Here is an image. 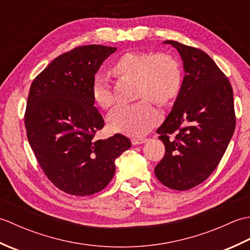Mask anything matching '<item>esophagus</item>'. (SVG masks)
I'll list each match as a JSON object with an SVG mask.
<instances>
[{"label": "esophagus", "mask_w": 250, "mask_h": 250, "mask_svg": "<svg viewBox=\"0 0 250 250\" xmlns=\"http://www.w3.org/2000/svg\"><path fill=\"white\" fill-rule=\"evenodd\" d=\"M131 142L133 145H141V144H144V143H146L147 139H144V137H133V139L131 140Z\"/></svg>", "instance_id": "1"}]
</instances>
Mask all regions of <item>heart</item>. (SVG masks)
<instances>
[{
  "label": "heart",
  "instance_id": "1",
  "mask_svg": "<svg viewBox=\"0 0 250 250\" xmlns=\"http://www.w3.org/2000/svg\"><path fill=\"white\" fill-rule=\"evenodd\" d=\"M110 71L118 77L135 79V97L144 99L135 104L118 105L109 113V128L125 134L142 135L151 129L160 114L147 100L166 104L176 97L182 87L179 62L168 54L125 52L114 62ZM91 94L100 107L107 109L114 104L109 83L101 75L93 78Z\"/></svg>",
  "mask_w": 250,
  "mask_h": 250
}]
</instances>
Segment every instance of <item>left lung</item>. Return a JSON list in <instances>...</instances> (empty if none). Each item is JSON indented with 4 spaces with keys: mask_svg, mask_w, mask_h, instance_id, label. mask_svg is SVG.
<instances>
[{
    "mask_svg": "<svg viewBox=\"0 0 250 250\" xmlns=\"http://www.w3.org/2000/svg\"><path fill=\"white\" fill-rule=\"evenodd\" d=\"M182 57L185 77L171 113L157 133L166 155L155 167L167 187L185 191L208 178L226 152L235 129L229 79L201 49L166 41Z\"/></svg>",
    "mask_w": 250,
    "mask_h": 250,
    "instance_id": "1",
    "label": "left lung"
}]
</instances>
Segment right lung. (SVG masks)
I'll return each instance as SVG.
<instances>
[{
    "instance_id": "add662e5",
    "label": "right lung",
    "mask_w": 250,
    "mask_h": 250,
    "mask_svg": "<svg viewBox=\"0 0 250 250\" xmlns=\"http://www.w3.org/2000/svg\"><path fill=\"white\" fill-rule=\"evenodd\" d=\"M116 47H76L52 61L31 84L24 115L26 136L46 176L57 188L78 196L103 190L114 177L115 160L131 147L115 134L94 140L104 126L91 84Z\"/></svg>"
}]
</instances>
